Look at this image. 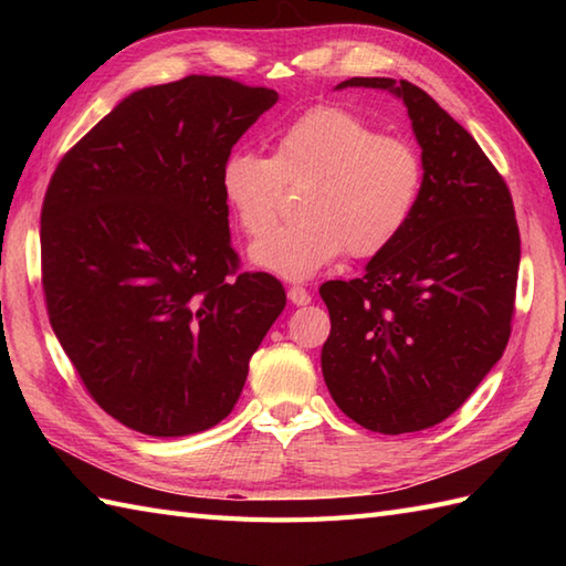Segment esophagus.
<instances>
[{"label": "esophagus", "mask_w": 566, "mask_h": 566, "mask_svg": "<svg viewBox=\"0 0 566 566\" xmlns=\"http://www.w3.org/2000/svg\"><path fill=\"white\" fill-rule=\"evenodd\" d=\"M290 302L296 306H306L311 302V294H308V290H304V286L294 284V286H290Z\"/></svg>", "instance_id": "obj_1"}]
</instances>
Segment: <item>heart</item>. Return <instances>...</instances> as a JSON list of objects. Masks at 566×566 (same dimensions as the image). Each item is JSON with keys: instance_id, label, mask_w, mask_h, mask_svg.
I'll return each instance as SVG.
<instances>
[{"instance_id": "heart-1", "label": "heart", "mask_w": 566, "mask_h": 566, "mask_svg": "<svg viewBox=\"0 0 566 566\" xmlns=\"http://www.w3.org/2000/svg\"><path fill=\"white\" fill-rule=\"evenodd\" d=\"M284 184L307 185L303 221L269 232ZM219 187L248 235L269 232L252 243V262L306 280L345 250L369 260L403 235L423 195V160L411 143L379 134L363 116L314 106L276 134L270 158L228 153Z\"/></svg>"}]
</instances>
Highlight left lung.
<instances>
[{
	"mask_svg": "<svg viewBox=\"0 0 566 566\" xmlns=\"http://www.w3.org/2000/svg\"><path fill=\"white\" fill-rule=\"evenodd\" d=\"M403 99L423 195L396 243L359 280L321 286L331 314L321 369L340 411L384 436L452 416L511 338L521 233L511 191L479 143L416 84L353 77Z\"/></svg>",
	"mask_w": 566,
	"mask_h": 566,
	"instance_id": "8db88e82",
	"label": "left lung"
}]
</instances>
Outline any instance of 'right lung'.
I'll return each instance as SVG.
<instances>
[{
    "label": "right lung",
    "mask_w": 566,
    "mask_h": 566,
    "mask_svg": "<svg viewBox=\"0 0 566 566\" xmlns=\"http://www.w3.org/2000/svg\"><path fill=\"white\" fill-rule=\"evenodd\" d=\"M280 94L189 75L138 90L72 146L41 211L48 318L90 396L130 430L233 411L286 294L238 272L221 163Z\"/></svg>",
    "instance_id": "obj_1"
}]
</instances>
